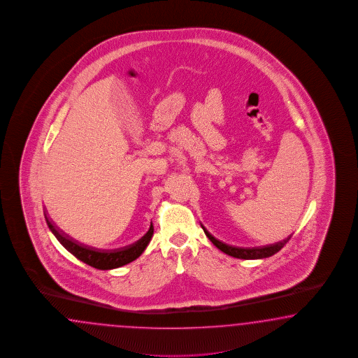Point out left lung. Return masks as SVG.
Returning <instances> with one entry per match:
<instances>
[{
	"mask_svg": "<svg viewBox=\"0 0 358 358\" xmlns=\"http://www.w3.org/2000/svg\"><path fill=\"white\" fill-rule=\"evenodd\" d=\"M203 229L205 235L209 238L211 243L218 248L220 250H222L223 253L229 255L231 257H235V258H241V259H259V258H267V257H271L273 255H275L276 252H279L282 248L285 247V244L289 241L291 236L285 238L282 241H278L275 244H271V245H266V247H257V248H238L232 247V245H227L224 243L220 241L218 238H214L211 234L208 232V229Z\"/></svg>",
	"mask_w": 358,
	"mask_h": 358,
	"instance_id": "1",
	"label": "left lung"
}]
</instances>
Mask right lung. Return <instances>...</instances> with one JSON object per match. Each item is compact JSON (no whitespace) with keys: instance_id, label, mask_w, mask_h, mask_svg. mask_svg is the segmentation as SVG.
Masks as SVG:
<instances>
[{"instance_id":"add662e5","label":"right lung","mask_w":358,"mask_h":358,"mask_svg":"<svg viewBox=\"0 0 358 358\" xmlns=\"http://www.w3.org/2000/svg\"><path fill=\"white\" fill-rule=\"evenodd\" d=\"M45 215L46 224L49 229L53 232L57 240L64 245L73 256L80 259L84 264L92 266L94 268L99 270H111L117 268L120 266L127 265L129 262L135 261L138 257L141 256V253L145 250L150 238L153 236V224L148 229L147 234L141 238H138L136 243L131 244L129 247L122 248V249H115V250H101L96 248L84 245L82 243L73 240L69 235H66L64 231L58 229L49 217Z\"/></svg>"}]
</instances>
